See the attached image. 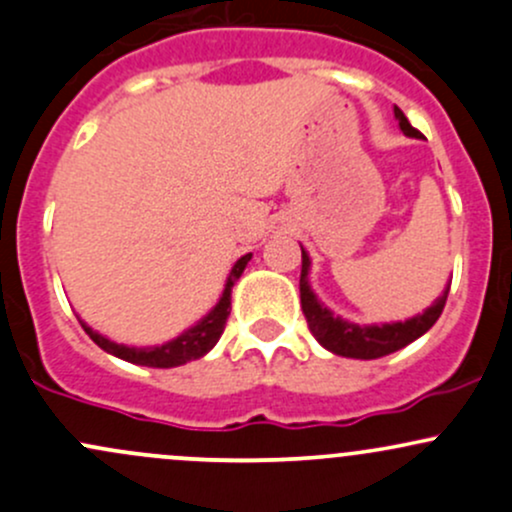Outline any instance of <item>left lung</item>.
Listing matches in <instances>:
<instances>
[{
  "label": "left lung",
  "instance_id": "left-lung-1",
  "mask_svg": "<svg viewBox=\"0 0 512 512\" xmlns=\"http://www.w3.org/2000/svg\"><path fill=\"white\" fill-rule=\"evenodd\" d=\"M395 117L400 122V129L407 137L422 139V132L410 125V120L405 117V112L395 105ZM309 267L311 260L306 255V250L301 247V277H299V294H301V311L306 316V324L309 331L314 333L316 341L326 348V351L343 355V358H360V360H373L390 355L400 348L410 346L412 341H417L419 336L429 331L444 311L446 297H449V287L444 289V294L429 306L424 314L412 316L407 321H395V324H383V326H358L351 321H343L341 316H333V311H328L316 294L311 292L309 284Z\"/></svg>",
  "mask_w": 512,
  "mask_h": 512
}]
</instances>
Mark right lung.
Returning <instances> with one entry per match:
<instances>
[{"mask_svg": "<svg viewBox=\"0 0 512 512\" xmlns=\"http://www.w3.org/2000/svg\"><path fill=\"white\" fill-rule=\"evenodd\" d=\"M250 257L252 255H242L240 260L235 262L233 270L228 274V282H225V289L223 294H220L218 304H215L196 326H191L188 331L181 333L179 338L164 343V346L129 348V346H122V343L110 341V338H105L102 333L93 331L90 326H85L83 321H80V324H83L85 333L98 343L102 351H107L110 355H115V358H122L134 365H147V368H176V365H184L188 360L203 358V355L218 343V338L223 336L225 321H228L230 316V294H233V284L240 279V274L247 267V262H250Z\"/></svg>", "mask_w": 512, "mask_h": 512, "instance_id": "add662e5", "label": "right lung"}]
</instances>
